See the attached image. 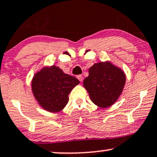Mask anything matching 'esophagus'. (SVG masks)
<instances>
[{
    "label": "esophagus",
    "mask_w": 157,
    "mask_h": 157,
    "mask_svg": "<svg viewBox=\"0 0 157 157\" xmlns=\"http://www.w3.org/2000/svg\"><path fill=\"white\" fill-rule=\"evenodd\" d=\"M77 79H78V80L80 81V82H82V75H77Z\"/></svg>",
    "instance_id": "esophagus-1"
}]
</instances>
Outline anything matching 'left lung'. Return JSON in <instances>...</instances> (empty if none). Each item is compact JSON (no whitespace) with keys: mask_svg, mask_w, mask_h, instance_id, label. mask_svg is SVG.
Masks as SVG:
<instances>
[{"mask_svg":"<svg viewBox=\"0 0 157 157\" xmlns=\"http://www.w3.org/2000/svg\"><path fill=\"white\" fill-rule=\"evenodd\" d=\"M88 76L83 80V86L93 102L101 108L114 104L126 83V75L110 61L99 62L88 69Z\"/></svg>","mask_w":157,"mask_h":157,"instance_id":"8db88e82","label":"left lung"}]
</instances>
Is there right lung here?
<instances>
[{
  "label": "right lung",
  "instance_id": "1",
  "mask_svg": "<svg viewBox=\"0 0 157 157\" xmlns=\"http://www.w3.org/2000/svg\"><path fill=\"white\" fill-rule=\"evenodd\" d=\"M79 83L76 77L51 66L43 67L33 75L31 89L40 107L48 112L58 113L67 105L69 94Z\"/></svg>",
  "mask_w": 157,
  "mask_h": 157
}]
</instances>
